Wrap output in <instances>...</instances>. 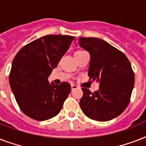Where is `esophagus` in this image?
Instances as JSON below:
<instances>
[{"label":"esophagus","instance_id":"1","mask_svg":"<svg viewBox=\"0 0 146 146\" xmlns=\"http://www.w3.org/2000/svg\"><path fill=\"white\" fill-rule=\"evenodd\" d=\"M71 89H72V90H74V89H78V86H76V85H74V84H72L71 85Z\"/></svg>","mask_w":146,"mask_h":146}]
</instances>
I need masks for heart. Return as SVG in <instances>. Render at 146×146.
Listing matches in <instances>:
<instances>
[{"label": "heart", "instance_id": "obj_1", "mask_svg": "<svg viewBox=\"0 0 146 146\" xmlns=\"http://www.w3.org/2000/svg\"><path fill=\"white\" fill-rule=\"evenodd\" d=\"M78 51H82V50H78Z\"/></svg>", "mask_w": 146, "mask_h": 146}]
</instances>
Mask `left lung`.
<instances>
[{
    "instance_id": "8db88e82",
    "label": "left lung",
    "mask_w": 146,
    "mask_h": 146,
    "mask_svg": "<svg viewBox=\"0 0 146 146\" xmlns=\"http://www.w3.org/2000/svg\"><path fill=\"white\" fill-rule=\"evenodd\" d=\"M79 44L90 54L89 80L99 82L94 92L82 88L81 109L94 120H112L129 103L135 82L131 64L123 53L101 38L80 37Z\"/></svg>"
}]
</instances>
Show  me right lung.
I'll use <instances>...</instances> for the list:
<instances>
[{
    "label": "right lung",
    "instance_id": "1",
    "mask_svg": "<svg viewBox=\"0 0 146 146\" xmlns=\"http://www.w3.org/2000/svg\"><path fill=\"white\" fill-rule=\"evenodd\" d=\"M75 38L48 35L23 47L15 56L9 82L19 108L34 120L43 121L57 115L71 91L66 82L49 83L48 76Z\"/></svg>",
    "mask_w": 146,
    "mask_h": 146
}]
</instances>
